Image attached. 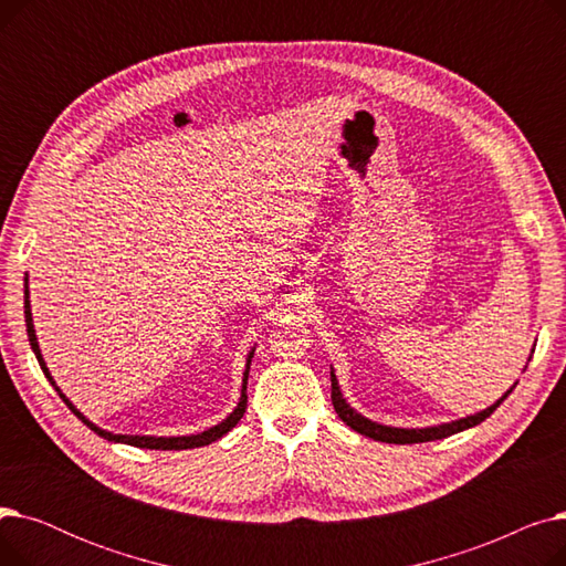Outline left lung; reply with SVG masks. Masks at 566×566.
<instances>
[{"mask_svg": "<svg viewBox=\"0 0 566 566\" xmlns=\"http://www.w3.org/2000/svg\"><path fill=\"white\" fill-rule=\"evenodd\" d=\"M534 348L530 350V358H532ZM527 367V365H525ZM525 371V369H523ZM331 382H333V406L339 415V420L346 422L353 431H358L371 440H380V442H392V444H412V442H429V440H440V438H448V436H454L459 431H465V429H472L478 427L480 422H484L489 415L507 399L512 395V390L516 388V382L512 385V388L504 392L495 403H491L489 408L474 412V415H465V418H459V420H452V422H442V424H433V427H415V429H403V427H388V424H380V422H374L369 418H365L363 412L355 410L342 395V388H339V380L335 376V369L331 367Z\"/></svg>", "mask_w": 566, "mask_h": 566, "instance_id": "8db88e82", "label": "left lung"}]
</instances>
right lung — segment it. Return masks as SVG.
<instances>
[{"label": "right lung", "instance_id": "add662e5", "mask_svg": "<svg viewBox=\"0 0 566 566\" xmlns=\"http://www.w3.org/2000/svg\"><path fill=\"white\" fill-rule=\"evenodd\" d=\"M24 323H27V337H29V344H32V350L36 355V360L45 374V378L50 380L52 388L56 390V395L64 399V403L71 408V412L77 415V420H82L88 429H92L94 433H98L101 438L109 440V442H124V444H133V448H142V450H195V448H203V444H211L216 442L218 438H222L224 433H229L238 422H241L243 412L248 408V374H250V365H252V358H254V346L250 348L248 358H245V371H243V385H241V397H238V403L235 408L227 415V418L211 427L206 429L201 433H190V436H133V433H114V431H107V429H101L98 424H94L92 420H86L84 415L75 408V403L62 392V388L54 382L48 365H45V358L41 353V346H39V337H36V331H34V318H32V305H29V277L24 275Z\"/></svg>", "mask_w": 566, "mask_h": 566}]
</instances>
